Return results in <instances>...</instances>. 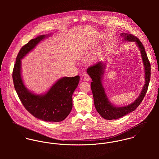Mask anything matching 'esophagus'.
Segmentation results:
<instances>
[{"mask_svg": "<svg viewBox=\"0 0 159 159\" xmlns=\"http://www.w3.org/2000/svg\"><path fill=\"white\" fill-rule=\"evenodd\" d=\"M84 79L85 81H89L91 80V77H90V76L88 74H85L84 75Z\"/></svg>", "mask_w": 159, "mask_h": 159, "instance_id": "34e87169", "label": "esophagus"}]
</instances>
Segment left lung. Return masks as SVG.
Instances as JSON below:
<instances>
[{"instance_id":"left-lung-1","label":"left lung","mask_w":159,"mask_h":159,"mask_svg":"<svg viewBox=\"0 0 159 159\" xmlns=\"http://www.w3.org/2000/svg\"><path fill=\"white\" fill-rule=\"evenodd\" d=\"M120 35L124 37V39L127 41L135 42L137 45L139 46L145 69L146 83L143 88L141 93L133 103L126 107H116L109 102L102 84V76L104 72V67L103 64L102 63H97L89 67L87 69V72L92 80L91 87L95 107L97 112L103 118L108 120L117 119L135 111L140 105L146 94L151 78V64L142 43L136 37L132 34L122 33Z\"/></svg>"}]
</instances>
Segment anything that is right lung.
<instances>
[{"label": "right lung", "instance_id": "1", "mask_svg": "<svg viewBox=\"0 0 159 159\" xmlns=\"http://www.w3.org/2000/svg\"><path fill=\"white\" fill-rule=\"evenodd\" d=\"M46 37L43 35L32 39L21 48L16 59L12 77L15 89L26 110L39 119L57 122L64 120L72 109V95L78 86L80 76L60 79L43 95H35L28 91L21 76V59Z\"/></svg>", "mask_w": 159, "mask_h": 159}]
</instances>
